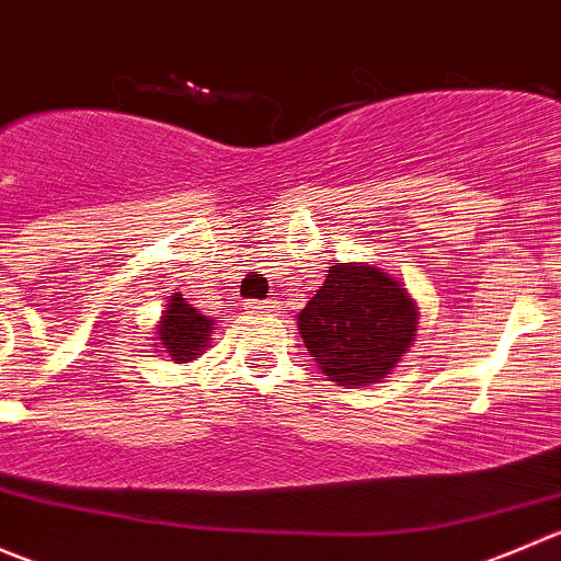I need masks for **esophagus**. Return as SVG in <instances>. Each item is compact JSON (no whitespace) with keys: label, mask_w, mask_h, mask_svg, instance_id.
Wrapping results in <instances>:
<instances>
[{"label":"esophagus","mask_w":561,"mask_h":561,"mask_svg":"<svg viewBox=\"0 0 561 561\" xmlns=\"http://www.w3.org/2000/svg\"><path fill=\"white\" fill-rule=\"evenodd\" d=\"M275 308H278V305H275L273 299H248L245 302L248 313H273Z\"/></svg>","instance_id":"1"}]
</instances>
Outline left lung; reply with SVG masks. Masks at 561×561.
I'll return each instance as SVG.
<instances>
[{"label":"left lung","instance_id":"left-lung-1","mask_svg":"<svg viewBox=\"0 0 561 561\" xmlns=\"http://www.w3.org/2000/svg\"><path fill=\"white\" fill-rule=\"evenodd\" d=\"M417 319V305L401 280L370 264H335L299 310L297 327L330 381L368 387L398 368Z\"/></svg>","mask_w":561,"mask_h":561}]
</instances>
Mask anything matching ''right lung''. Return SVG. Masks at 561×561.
<instances>
[{"label":"right lung","instance_id":"obj_1","mask_svg":"<svg viewBox=\"0 0 561 561\" xmlns=\"http://www.w3.org/2000/svg\"><path fill=\"white\" fill-rule=\"evenodd\" d=\"M154 330L160 341L158 352H163L174 363H191L209 346L215 327L209 316L191 308V302H185V297L174 291Z\"/></svg>","mask_w":561,"mask_h":561}]
</instances>
